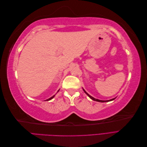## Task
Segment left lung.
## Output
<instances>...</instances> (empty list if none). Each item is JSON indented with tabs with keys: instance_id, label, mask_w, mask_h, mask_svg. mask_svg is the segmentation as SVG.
<instances>
[{
	"instance_id": "left-lung-1",
	"label": "left lung",
	"mask_w": 147,
	"mask_h": 147,
	"mask_svg": "<svg viewBox=\"0 0 147 147\" xmlns=\"http://www.w3.org/2000/svg\"><path fill=\"white\" fill-rule=\"evenodd\" d=\"M83 91H84V92L86 93V94L90 97V98L92 99V100H95V101H97V102H109V101H112V100H114L115 98H114V99H110V100H99V99H95V98H94V97H92V96H91L90 94H88V93L85 91V90H84V89H83Z\"/></svg>"
}]
</instances>
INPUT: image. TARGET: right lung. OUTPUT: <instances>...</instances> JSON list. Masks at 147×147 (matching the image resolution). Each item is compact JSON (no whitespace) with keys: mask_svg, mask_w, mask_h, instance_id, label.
Wrapping results in <instances>:
<instances>
[{"mask_svg":"<svg viewBox=\"0 0 147 147\" xmlns=\"http://www.w3.org/2000/svg\"><path fill=\"white\" fill-rule=\"evenodd\" d=\"M59 91V90H58V91ZM58 91H57V92H58ZM55 95H54V96H52V97H50V98H49V99H47V100H51V99H53V97H55Z\"/></svg>","mask_w":147,"mask_h":147,"instance_id":"right-lung-1","label":"right lung"}]
</instances>
